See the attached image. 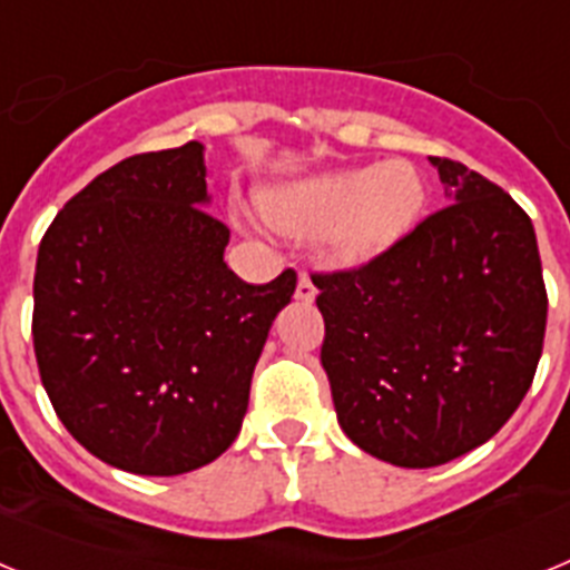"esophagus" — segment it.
<instances>
[{"label": "esophagus", "mask_w": 570, "mask_h": 570, "mask_svg": "<svg viewBox=\"0 0 570 570\" xmlns=\"http://www.w3.org/2000/svg\"><path fill=\"white\" fill-rule=\"evenodd\" d=\"M296 299L299 302H314L316 299V285L308 274H299V282H296Z\"/></svg>", "instance_id": "esophagus-1"}]
</instances>
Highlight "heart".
Masks as SVG:
<instances>
[{
    "mask_svg": "<svg viewBox=\"0 0 570 570\" xmlns=\"http://www.w3.org/2000/svg\"><path fill=\"white\" fill-rule=\"evenodd\" d=\"M422 205L425 183L405 159L322 174L262 199L274 228L294 236L328 234L331 254L345 265L391 248L414 228Z\"/></svg>",
    "mask_w": 570,
    "mask_h": 570,
    "instance_id": "obj_1",
    "label": "heart"
}]
</instances>
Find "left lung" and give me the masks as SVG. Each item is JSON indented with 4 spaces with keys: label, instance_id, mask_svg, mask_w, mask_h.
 Instances as JSON below:
<instances>
[{
    "label": "left lung",
    "instance_id": "1",
    "mask_svg": "<svg viewBox=\"0 0 570 570\" xmlns=\"http://www.w3.org/2000/svg\"><path fill=\"white\" fill-rule=\"evenodd\" d=\"M448 205L360 268L311 274L336 420L365 454L434 468L491 440L531 387L548 294L531 216L431 156Z\"/></svg>",
    "mask_w": 570,
    "mask_h": 570
}]
</instances>
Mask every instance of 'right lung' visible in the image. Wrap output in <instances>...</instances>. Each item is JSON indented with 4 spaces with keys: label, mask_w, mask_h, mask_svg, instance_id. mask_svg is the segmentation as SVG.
I'll list each match as a JSON object with an SVG mask.
<instances>
[{
    "label": "right lung",
    "mask_w": 570,
    "mask_h": 570,
    "mask_svg": "<svg viewBox=\"0 0 570 570\" xmlns=\"http://www.w3.org/2000/svg\"><path fill=\"white\" fill-rule=\"evenodd\" d=\"M203 145L122 159L68 199L33 276V351L70 436L114 468L176 476L225 454L296 271L248 285L205 210Z\"/></svg>",
    "instance_id": "right-lung-1"
}]
</instances>
